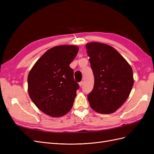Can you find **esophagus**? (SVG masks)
<instances>
[{"mask_svg":"<svg viewBox=\"0 0 154 154\" xmlns=\"http://www.w3.org/2000/svg\"><path fill=\"white\" fill-rule=\"evenodd\" d=\"M83 83V81H82V82H80V83H79V85H80V86L81 87V86H82Z\"/></svg>","mask_w":154,"mask_h":154,"instance_id":"34e87169","label":"esophagus"}]
</instances>
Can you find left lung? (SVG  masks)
<instances>
[{
    "label": "left lung",
    "mask_w": 154,
    "mask_h": 154,
    "mask_svg": "<svg viewBox=\"0 0 154 154\" xmlns=\"http://www.w3.org/2000/svg\"><path fill=\"white\" fill-rule=\"evenodd\" d=\"M86 48L94 76V88L87 96L88 101L97 112L112 113L125 103L131 92L132 67L109 45L91 42Z\"/></svg>",
    "instance_id": "left-lung-1"
}]
</instances>
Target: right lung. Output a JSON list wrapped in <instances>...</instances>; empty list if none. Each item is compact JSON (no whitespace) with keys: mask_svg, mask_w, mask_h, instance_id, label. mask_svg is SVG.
<instances>
[{"mask_svg":"<svg viewBox=\"0 0 154 154\" xmlns=\"http://www.w3.org/2000/svg\"><path fill=\"white\" fill-rule=\"evenodd\" d=\"M78 48L60 45L49 49L30 71L27 83L30 98L44 113L60 117L71 109L80 86L69 64Z\"/></svg>","mask_w":154,"mask_h":154,"instance_id":"1","label":"right lung"}]
</instances>
